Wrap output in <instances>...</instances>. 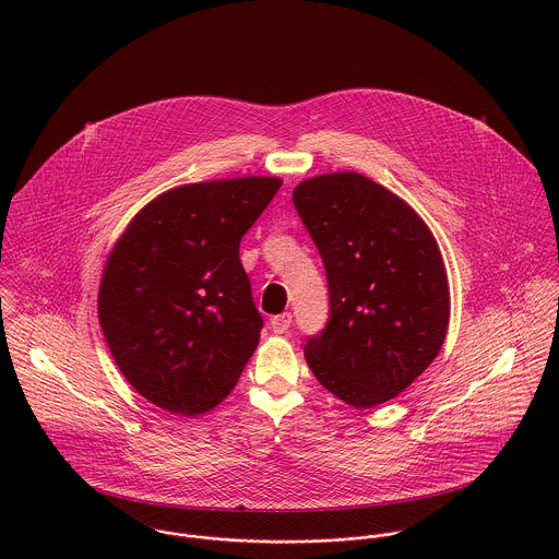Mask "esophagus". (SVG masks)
I'll use <instances>...</instances> for the list:
<instances>
[{"label": "esophagus", "instance_id": "obj_1", "mask_svg": "<svg viewBox=\"0 0 559 559\" xmlns=\"http://www.w3.org/2000/svg\"><path fill=\"white\" fill-rule=\"evenodd\" d=\"M290 322H293L290 312H284V314L271 319V329H273V333H286L290 329Z\"/></svg>", "mask_w": 559, "mask_h": 559}]
</instances>
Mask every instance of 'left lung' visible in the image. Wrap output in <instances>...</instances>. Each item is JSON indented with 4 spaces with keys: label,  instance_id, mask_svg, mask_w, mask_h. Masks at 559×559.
Here are the masks:
<instances>
[{
    "label": "left lung",
    "instance_id": "8db88e82",
    "mask_svg": "<svg viewBox=\"0 0 559 559\" xmlns=\"http://www.w3.org/2000/svg\"><path fill=\"white\" fill-rule=\"evenodd\" d=\"M293 200L329 280V322L306 344L310 370L355 408L396 399L435 361L450 324L435 235L402 198L357 171L312 176Z\"/></svg>",
    "mask_w": 559,
    "mask_h": 559
}]
</instances>
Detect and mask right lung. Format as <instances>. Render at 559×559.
Instances as JSON below:
<instances>
[{
	"label": "right lung",
	"mask_w": 559,
	"mask_h": 559,
	"mask_svg": "<svg viewBox=\"0 0 559 559\" xmlns=\"http://www.w3.org/2000/svg\"><path fill=\"white\" fill-rule=\"evenodd\" d=\"M282 178L189 182L151 200L114 242L98 322L138 394L176 415H202L235 390L260 342L239 245Z\"/></svg>",
	"instance_id": "add662e5"
}]
</instances>
